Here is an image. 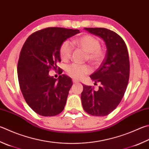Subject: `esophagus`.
Returning a JSON list of instances; mask_svg holds the SVG:
<instances>
[{
    "instance_id": "obj_1",
    "label": "esophagus",
    "mask_w": 149,
    "mask_h": 149,
    "mask_svg": "<svg viewBox=\"0 0 149 149\" xmlns=\"http://www.w3.org/2000/svg\"><path fill=\"white\" fill-rule=\"evenodd\" d=\"M72 81H73V83H78V81L75 80V79H72Z\"/></svg>"
}]
</instances>
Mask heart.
<instances>
[{
	"label": "heart",
	"mask_w": 149,
	"mask_h": 149,
	"mask_svg": "<svg viewBox=\"0 0 149 149\" xmlns=\"http://www.w3.org/2000/svg\"><path fill=\"white\" fill-rule=\"evenodd\" d=\"M73 45H77L86 53L85 58L88 62L96 66L101 63L104 56V51L100 47L99 40L91 35H85L79 38L72 40ZM73 51L72 44L68 40L64 41L60 47V56L62 60L66 62L71 58ZM91 72L87 65H79L72 64L66 68L68 76L74 79H81Z\"/></svg>",
	"instance_id": "obj_1"
}]
</instances>
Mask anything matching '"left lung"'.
<instances>
[{"mask_svg":"<svg viewBox=\"0 0 149 149\" xmlns=\"http://www.w3.org/2000/svg\"><path fill=\"white\" fill-rule=\"evenodd\" d=\"M104 40L107 53L100 66L90 77L100 83L99 90L83 85L82 105L85 111L93 116L104 117L120 104L125 93L130 76L128 49L123 39L116 32L105 28H85Z\"/></svg>","mask_w":149,"mask_h":149,"instance_id":"1","label":"left lung"}]
</instances>
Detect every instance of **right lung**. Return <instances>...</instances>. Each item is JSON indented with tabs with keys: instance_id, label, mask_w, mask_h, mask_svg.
Segmentation results:
<instances>
[{
	"instance_id": "add662e5",
	"label": "right lung",
	"mask_w": 149,
	"mask_h": 149,
	"mask_svg": "<svg viewBox=\"0 0 149 149\" xmlns=\"http://www.w3.org/2000/svg\"><path fill=\"white\" fill-rule=\"evenodd\" d=\"M79 32L77 29L48 27L32 33L23 44L17 64L19 83L26 104L40 115L53 117L64 109L72 79L64 74L55 79L49 72L53 69L63 73L57 66L61 61V45Z\"/></svg>"
}]
</instances>
